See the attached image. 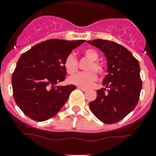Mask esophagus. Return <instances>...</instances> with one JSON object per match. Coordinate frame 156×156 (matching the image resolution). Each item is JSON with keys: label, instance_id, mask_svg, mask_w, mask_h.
I'll list each match as a JSON object with an SVG mask.
<instances>
[{"label": "esophagus", "instance_id": "obj_1", "mask_svg": "<svg viewBox=\"0 0 156 156\" xmlns=\"http://www.w3.org/2000/svg\"><path fill=\"white\" fill-rule=\"evenodd\" d=\"M78 89H81L82 91H83V92H86V91H88V89H86V88H83V87H80V86H78Z\"/></svg>", "mask_w": 156, "mask_h": 156}]
</instances>
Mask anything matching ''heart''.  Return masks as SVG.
<instances>
[{
    "label": "heart",
    "mask_w": 156,
    "mask_h": 156,
    "mask_svg": "<svg viewBox=\"0 0 156 156\" xmlns=\"http://www.w3.org/2000/svg\"><path fill=\"white\" fill-rule=\"evenodd\" d=\"M83 55L87 59L90 61L86 67L88 72L79 73L77 74L71 76L68 78V82L71 84L80 86V87H89L94 83V82L97 79V74L94 71L98 73L101 74L103 73V67L97 60L99 59L98 52L94 49H85L83 51ZM64 67L67 71V73L73 74L78 70V61L73 54H69L66 57L64 62Z\"/></svg>",
    "instance_id": "b5f03b06"
}]
</instances>
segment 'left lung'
Masks as SVG:
<instances>
[{
  "label": "left lung",
  "instance_id": "obj_1",
  "mask_svg": "<svg viewBox=\"0 0 156 156\" xmlns=\"http://www.w3.org/2000/svg\"><path fill=\"white\" fill-rule=\"evenodd\" d=\"M88 43L99 48L107 62L105 88L97 90V98L89 107L102 122L116 123L138 104L142 89L139 63L127 49L114 41L97 39Z\"/></svg>",
  "mask_w": 156,
  "mask_h": 156
}]
</instances>
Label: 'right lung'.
Instances as JSON below:
<instances>
[{"instance_id": "right-lung-1", "label": "right lung", "mask_w": 156, "mask_h": 156, "mask_svg": "<svg viewBox=\"0 0 156 156\" xmlns=\"http://www.w3.org/2000/svg\"><path fill=\"white\" fill-rule=\"evenodd\" d=\"M85 40H49L33 46L17 61L12 78L14 100L29 118L43 122L55 116L76 86H56L65 80L64 62Z\"/></svg>"}]
</instances>
